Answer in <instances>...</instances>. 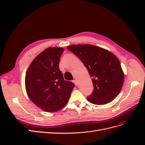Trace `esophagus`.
<instances>
[{"label":"esophagus","mask_w":145,"mask_h":145,"mask_svg":"<svg viewBox=\"0 0 145 145\" xmlns=\"http://www.w3.org/2000/svg\"><path fill=\"white\" fill-rule=\"evenodd\" d=\"M72 82L74 83V84H75V85H76V86H77V85H78V83H77V80H72Z\"/></svg>","instance_id":"34e87169"}]
</instances>
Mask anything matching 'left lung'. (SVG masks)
Here are the masks:
<instances>
[{
  "mask_svg": "<svg viewBox=\"0 0 145 145\" xmlns=\"http://www.w3.org/2000/svg\"><path fill=\"white\" fill-rule=\"evenodd\" d=\"M67 48L80 59L92 78L94 90L87 100L95 105H105L114 99L125 79L117 57L108 50L90 44L72 45Z\"/></svg>",
  "mask_w": 145,
  "mask_h": 145,
  "instance_id": "1",
  "label": "left lung"
}]
</instances>
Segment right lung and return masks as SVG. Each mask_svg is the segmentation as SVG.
Segmentation results:
<instances>
[{
	"label": "right lung",
	"mask_w": 145,
	"mask_h": 145,
	"mask_svg": "<svg viewBox=\"0 0 145 145\" xmlns=\"http://www.w3.org/2000/svg\"><path fill=\"white\" fill-rule=\"evenodd\" d=\"M64 49L50 47L36 57L28 68L25 79L27 95L42 110L53 112L68 102L74 84L64 80L59 60Z\"/></svg>",
	"instance_id": "1"
}]
</instances>
